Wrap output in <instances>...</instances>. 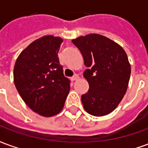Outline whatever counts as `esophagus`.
I'll use <instances>...</instances> for the list:
<instances>
[{
	"label": "esophagus",
	"mask_w": 148,
	"mask_h": 148,
	"mask_svg": "<svg viewBox=\"0 0 148 148\" xmlns=\"http://www.w3.org/2000/svg\"><path fill=\"white\" fill-rule=\"evenodd\" d=\"M78 78H79L78 75H77V74H75V75H74L73 77H71V80H72V81H77Z\"/></svg>",
	"instance_id": "obj_1"
}]
</instances>
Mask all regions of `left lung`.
<instances>
[{
  "instance_id": "1",
  "label": "left lung",
  "mask_w": 148,
  "mask_h": 148,
  "mask_svg": "<svg viewBox=\"0 0 148 148\" xmlns=\"http://www.w3.org/2000/svg\"><path fill=\"white\" fill-rule=\"evenodd\" d=\"M79 49L87 69L83 76L90 88L82 96L85 110L95 116L113 111L123 99L128 86L131 65L118 43L99 34L72 39Z\"/></svg>"
}]
</instances>
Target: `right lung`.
Listing matches in <instances>:
<instances>
[{"label": "right lung", "mask_w": 148, "mask_h": 148, "mask_svg": "<svg viewBox=\"0 0 148 148\" xmlns=\"http://www.w3.org/2000/svg\"><path fill=\"white\" fill-rule=\"evenodd\" d=\"M62 41L53 36L35 40L20 54L14 66L19 94L32 111L46 117L62 111L71 90L58 57Z\"/></svg>", "instance_id": "1"}]
</instances>
